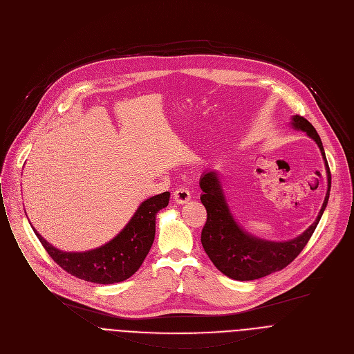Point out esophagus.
Instances as JSON below:
<instances>
[{
    "mask_svg": "<svg viewBox=\"0 0 354 354\" xmlns=\"http://www.w3.org/2000/svg\"><path fill=\"white\" fill-rule=\"evenodd\" d=\"M173 198H174V201L177 203L183 205V203H185V202H188L191 199V192L185 187H180V188H177L173 192Z\"/></svg>",
    "mask_w": 354,
    "mask_h": 354,
    "instance_id": "esophagus-1",
    "label": "esophagus"
}]
</instances>
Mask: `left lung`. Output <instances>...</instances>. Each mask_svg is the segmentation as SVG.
I'll return each mask as SVG.
<instances>
[{
    "label": "left lung",
    "mask_w": 354,
    "mask_h": 354,
    "mask_svg": "<svg viewBox=\"0 0 354 354\" xmlns=\"http://www.w3.org/2000/svg\"><path fill=\"white\" fill-rule=\"evenodd\" d=\"M292 125L296 129L307 132L315 140L325 160L328 176V191L318 218L297 239L276 243L248 234L237 225L230 214L218 173L206 171L199 180V187L203 191L201 202L207 214L201 234L202 247L214 265L223 274L234 280H254L286 268L307 245L326 207L330 191V171L321 138L313 124L301 115H293Z\"/></svg>",
    "instance_id": "1"
}]
</instances>
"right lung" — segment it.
<instances>
[{
    "label": "right lung",
    "instance_id": "add662e5",
    "mask_svg": "<svg viewBox=\"0 0 354 354\" xmlns=\"http://www.w3.org/2000/svg\"><path fill=\"white\" fill-rule=\"evenodd\" d=\"M170 192L155 195L139 205L127 226L107 244L85 251L64 252L48 244L35 229L39 241L65 272L99 285L118 283L131 277L147 258L156 232V214L169 205Z\"/></svg>",
    "mask_w": 354,
    "mask_h": 354
}]
</instances>
